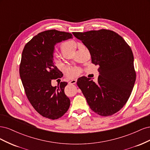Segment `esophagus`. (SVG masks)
<instances>
[{"instance_id":"obj_1","label":"esophagus","mask_w":150,"mask_h":150,"mask_svg":"<svg viewBox=\"0 0 150 150\" xmlns=\"http://www.w3.org/2000/svg\"><path fill=\"white\" fill-rule=\"evenodd\" d=\"M76 82H77V79H72V80L69 81V83L70 84H76Z\"/></svg>"}]
</instances>
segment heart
<instances>
[{
    "label": "heart",
    "mask_w": 150,
    "mask_h": 150,
    "mask_svg": "<svg viewBox=\"0 0 150 150\" xmlns=\"http://www.w3.org/2000/svg\"><path fill=\"white\" fill-rule=\"evenodd\" d=\"M61 50L62 52L64 54V52H72L74 53L76 49L77 45L74 40L68 39L62 42L61 44ZM64 71L67 76H69L71 78H74L79 76L81 70L79 67H67L64 69Z\"/></svg>",
    "instance_id": "obj_1"
}]
</instances>
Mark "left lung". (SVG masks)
Listing matches in <instances>:
<instances>
[{
    "label": "left lung",
    "instance_id": "1",
    "mask_svg": "<svg viewBox=\"0 0 150 150\" xmlns=\"http://www.w3.org/2000/svg\"><path fill=\"white\" fill-rule=\"evenodd\" d=\"M71 38L69 33L45 30L29 40L22 53L19 74L27 98L40 115L53 120L61 117L70 106V99L64 93L67 83L51 85L52 79L63 75L53 62L54 46Z\"/></svg>",
    "mask_w": 150,
    "mask_h": 150
}]
</instances>
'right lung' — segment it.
<instances>
[{
	"instance_id": "1",
	"label": "right lung",
	"mask_w": 150,
	"mask_h": 150,
	"mask_svg": "<svg viewBox=\"0 0 150 150\" xmlns=\"http://www.w3.org/2000/svg\"><path fill=\"white\" fill-rule=\"evenodd\" d=\"M73 35L88 49L99 72L98 83L82 76L77 84L95 113L101 116L115 114L128 101L136 81L131 47L118 34L108 29Z\"/></svg>"
}]
</instances>
